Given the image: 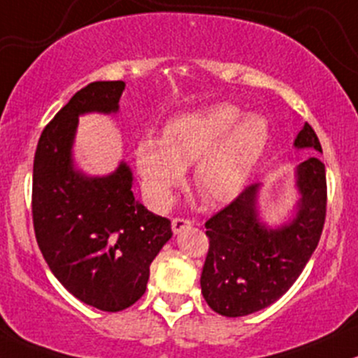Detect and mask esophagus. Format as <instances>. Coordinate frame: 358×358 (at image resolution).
<instances>
[{
    "instance_id": "34e87169",
    "label": "esophagus",
    "mask_w": 358,
    "mask_h": 358,
    "mask_svg": "<svg viewBox=\"0 0 358 358\" xmlns=\"http://www.w3.org/2000/svg\"><path fill=\"white\" fill-rule=\"evenodd\" d=\"M190 226H192V222L188 221V219L176 217V219H173V221H171V229H173V233H175V234H180L183 229H187V227H190Z\"/></svg>"
}]
</instances>
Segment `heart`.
<instances>
[{"label":"heart","mask_w":358,"mask_h":358,"mask_svg":"<svg viewBox=\"0 0 358 358\" xmlns=\"http://www.w3.org/2000/svg\"><path fill=\"white\" fill-rule=\"evenodd\" d=\"M268 122L233 103H215L173 119L164 139L148 137L136 146L141 185L152 206L164 209L195 164L194 185L206 202L227 203L248 183L268 143Z\"/></svg>","instance_id":"1"}]
</instances>
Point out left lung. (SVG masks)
<instances>
[{
  "instance_id": "left-lung-1",
  "label": "left lung",
  "mask_w": 358,
  "mask_h": 358,
  "mask_svg": "<svg viewBox=\"0 0 358 358\" xmlns=\"http://www.w3.org/2000/svg\"><path fill=\"white\" fill-rule=\"evenodd\" d=\"M294 148L323 152L306 122ZM262 183L246 188L206 222L209 253L200 275L202 296L215 313L248 316L280 299L313 257L326 215L324 164L311 155L294 170L296 206L284 222L270 224L260 209Z\"/></svg>"
}]
</instances>
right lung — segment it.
<instances>
[{"mask_svg":"<svg viewBox=\"0 0 358 358\" xmlns=\"http://www.w3.org/2000/svg\"><path fill=\"white\" fill-rule=\"evenodd\" d=\"M124 81H95L74 93L38 139L32 214L38 248L76 299L117 313L146 292L149 265L173 236L171 222L134 197V175L120 161L90 175L74 159L80 117L117 115Z\"/></svg>","mask_w":358,"mask_h":358,"instance_id":"add662e5","label":"right lung"}]
</instances>
